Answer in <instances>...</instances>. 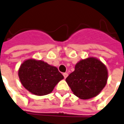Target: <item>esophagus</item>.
Masks as SVG:
<instances>
[{"label":"esophagus","mask_w":124,"mask_h":124,"mask_svg":"<svg viewBox=\"0 0 124 124\" xmlns=\"http://www.w3.org/2000/svg\"><path fill=\"white\" fill-rule=\"evenodd\" d=\"M63 76H64V78H66L68 76V74L67 73H63Z\"/></svg>","instance_id":"obj_1"}]
</instances>
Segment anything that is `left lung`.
Wrapping results in <instances>:
<instances>
[{
  "label": "left lung",
  "mask_w": 124,
  "mask_h": 124,
  "mask_svg": "<svg viewBox=\"0 0 124 124\" xmlns=\"http://www.w3.org/2000/svg\"><path fill=\"white\" fill-rule=\"evenodd\" d=\"M108 78L106 66L94 57H88L77 62L75 71L66 81L78 98L86 100L97 96L106 86Z\"/></svg>",
  "instance_id": "obj_1"
}]
</instances>
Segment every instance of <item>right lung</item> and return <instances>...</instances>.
Here are the masks:
<instances>
[{
    "mask_svg": "<svg viewBox=\"0 0 124 124\" xmlns=\"http://www.w3.org/2000/svg\"><path fill=\"white\" fill-rule=\"evenodd\" d=\"M18 77L22 85L37 96L46 95L52 92L64 76L54 66L42 60L30 58L25 60L18 70Z\"/></svg>",
    "mask_w": 124,
    "mask_h": 124,
    "instance_id": "1",
    "label": "right lung"
}]
</instances>
